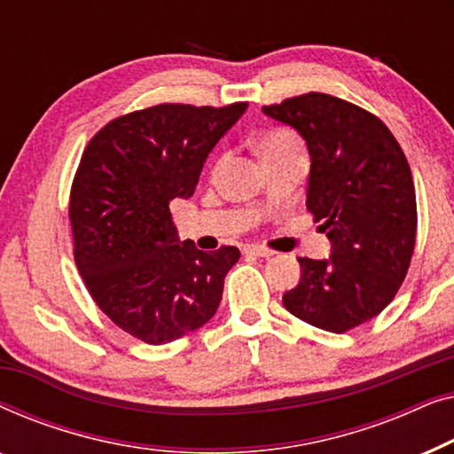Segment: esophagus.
<instances>
[{
	"mask_svg": "<svg viewBox=\"0 0 454 454\" xmlns=\"http://www.w3.org/2000/svg\"><path fill=\"white\" fill-rule=\"evenodd\" d=\"M244 254H252V256H260V258H270L275 252L262 246H247L244 247Z\"/></svg>",
	"mask_w": 454,
	"mask_h": 454,
	"instance_id": "34e87169",
	"label": "esophagus"
}]
</instances>
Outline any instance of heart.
<instances>
[{"instance_id": "obj_1", "label": "heart", "mask_w": 454, "mask_h": 454, "mask_svg": "<svg viewBox=\"0 0 454 454\" xmlns=\"http://www.w3.org/2000/svg\"><path fill=\"white\" fill-rule=\"evenodd\" d=\"M256 146L266 167L289 157H303V142L289 128L269 129V132L260 136Z\"/></svg>"}]
</instances>
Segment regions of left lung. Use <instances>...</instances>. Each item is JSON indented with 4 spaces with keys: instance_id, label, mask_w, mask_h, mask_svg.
<instances>
[{
    "instance_id": "obj_1",
    "label": "left lung",
    "mask_w": 454,
    "mask_h": 454,
    "mask_svg": "<svg viewBox=\"0 0 454 454\" xmlns=\"http://www.w3.org/2000/svg\"><path fill=\"white\" fill-rule=\"evenodd\" d=\"M262 111L306 140V207L333 244L326 260L300 258L301 278L283 306L322 331L347 333L380 314L409 270L418 207L407 157L376 115L325 92Z\"/></svg>"
}]
</instances>
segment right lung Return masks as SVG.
<instances>
[{"instance_id": "right-lung-1", "label": "right lung", "mask_w": 454, "mask_h": 454, "mask_svg": "<svg viewBox=\"0 0 454 454\" xmlns=\"http://www.w3.org/2000/svg\"><path fill=\"white\" fill-rule=\"evenodd\" d=\"M247 103H163L115 117L86 145L70 192L74 260L111 322L148 345L182 339L219 308L239 260L179 241L169 204L194 194L208 153Z\"/></svg>"}]
</instances>
